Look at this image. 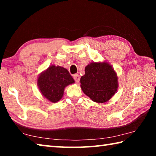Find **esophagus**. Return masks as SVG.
<instances>
[{
	"instance_id": "1",
	"label": "esophagus",
	"mask_w": 156,
	"mask_h": 156,
	"mask_svg": "<svg viewBox=\"0 0 156 156\" xmlns=\"http://www.w3.org/2000/svg\"><path fill=\"white\" fill-rule=\"evenodd\" d=\"M73 79H74V80L76 81V83H78L79 80H80V76L78 74V73H76V74L73 75Z\"/></svg>"
}]
</instances>
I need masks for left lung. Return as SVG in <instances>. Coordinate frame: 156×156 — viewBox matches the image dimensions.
I'll return each mask as SVG.
<instances>
[{"label": "left lung", "instance_id": "1", "mask_svg": "<svg viewBox=\"0 0 156 156\" xmlns=\"http://www.w3.org/2000/svg\"><path fill=\"white\" fill-rule=\"evenodd\" d=\"M80 78V87L84 94L98 103L112 98L118 87L117 73L107 62H92L84 69Z\"/></svg>", "mask_w": 156, "mask_h": 156}]
</instances>
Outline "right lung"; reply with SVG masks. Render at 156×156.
<instances>
[{
  "mask_svg": "<svg viewBox=\"0 0 156 156\" xmlns=\"http://www.w3.org/2000/svg\"><path fill=\"white\" fill-rule=\"evenodd\" d=\"M75 83L69 71L60 66L50 65L40 73L37 84L42 95L55 103L62 98L66 87Z\"/></svg>",
  "mask_w": 156,
  "mask_h": 156,
  "instance_id": "1",
  "label": "right lung"
}]
</instances>
